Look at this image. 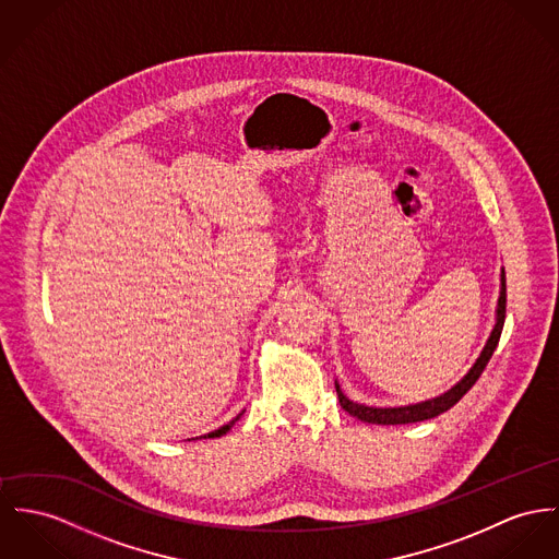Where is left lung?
Instances as JSON below:
<instances>
[{
	"instance_id": "obj_1",
	"label": "left lung",
	"mask_w": 559,
	"mask_h": 559,
	"mask_svg": "<svg viewBox=\"0 0 559 559\" xmlns=\"http://www.w3.org/2000/svg\"><path fill=\"white\" fill-rule=\"evenodd\" d=\"M504 319H507V276L504 270L500 274V298H498V308H496V325L487 338V344L483 346L478 359L474 361L473 368L468 370V374L457 383L451 386L449 391H444L438 397H431L426 402H417V404H408V406H395V408H377V406H366V404H357L353 400H348L343 393L341 385L336 383V393L341 400V406L350 415L357 417L364 424H377V426H404V424H417V421H426L431 417H438L442 413H447L451 406H455L468 391L471 386L478 381V377L483 374L485 366L489 364L498 341L502 336V328H504Z\"/></svg>"
}]
</instances>
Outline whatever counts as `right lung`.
I'll list each match as a JSON object with an SVG mask.
<instances>
[{"mask_svg":"<svg viewBox=\"0 0 559 559\" xmlns=\"http://www.w3.org/2000/svg\"><path fill=\"white\" fill-rule=\"evenodd\" d=\"M242 415H245V411H242V413H240V415H238V417H234V419H231V421H229V424H225V426H223V428H218V430L211 431V433H204V436H200V438H218V436H223V433H227V431H229V430H231V428H234V424H236V421H238V419H240V417H242Z\"/></svg>","mask_w":559,"mask_h":559,"instance_id":"obj_1","label":"right lung"}]
</instances>
